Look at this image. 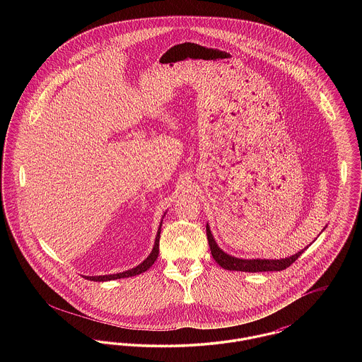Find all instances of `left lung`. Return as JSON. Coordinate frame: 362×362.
<instances>
[{
  "label": "left lung",
  "instance_id": "obj_1",
  "mask_svg": "<svg viewBox=\"0 0 362 362\" xmlns=\"http://www.w3.org/2000/svg\"><path fill=\"white\" fill-rule=\"evenodd\" d=\"M207 241L211 251V255L214 260L225 269V270H233V272H245V273H259V272H281L289 267L296 259L304 252L300 251L296 255L285 259H239L230 257L225 254L223 250L217 245V243L213 239V235L206 225Z\"/></svg>",
  "mask_w": 362,
  "mask_h": 362
}]
</instances>
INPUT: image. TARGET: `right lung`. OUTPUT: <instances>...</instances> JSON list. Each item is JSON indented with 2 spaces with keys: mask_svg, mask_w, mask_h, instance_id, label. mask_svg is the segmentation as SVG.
I'll return each instance as SVG.
<instances>
[{
  "mask_svg": "<svg viewBox=\"0 0 362 362\" xmlns=\"http://www.w3.org/2000/svg\"><path fill=\"white\" fill-rule=\"evenodd\" d=\"M161 225L158 226V230H157V236H156L155 245H153V250L151 252V255L148 258L145 259L141 264H138L137 267L132 269V270H127V272H123L119 274H112V276H86V279L89 281H111V279H118V278H129V276H138L144 272H146L153 263H155L156 259L158 257V241H160V232H161Z\"/></svg>",
  "mask_w": 362,
  "mask_h": 362,
  "instance_id": "add662e5",
  "label": "right lung"
}]
</instances>
